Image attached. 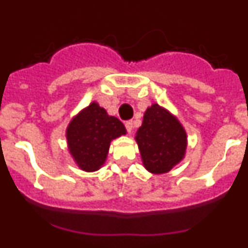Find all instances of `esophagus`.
Masks as SVG:
<instances>
[{"instance_id":"1","label":"esophagus","mask_w":248,"mask_h":248,"mask_svg":"<svg viewBox=\"0 0 248 248\" xmlns=\"http://www.w3.org/2000/svg\"><path fill=\"white\" fill-rule=\"evenodd\" d=\"M125 128L126 130H128V133H131V130H133V120H128V122H125Z\"/></svg>"}]
</instances>
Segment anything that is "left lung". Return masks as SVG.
I'll return each mask as SVG.
<instances>
[{"label": "left lung", "instance_id": "1", "mask_svg": "<svg viewBox=\"0 0 248 248\" xmlns=\"http://www.w3.org/2000/svg\"><path fill=\"white\" fill-rule=\"evenodd\" d=\"M144 168L155 175L166 174L184 160L187 134L180 120L157 103L144 113L135 134Z\"/></svg>", "mask_w": 248, "mask_h": 248}]
</instances>
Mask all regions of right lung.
<instances>
[{"instance_id":"add662e5","label":"right lung","mask_w":248,"mask_h":248,"mask_svg":"<svg viewBox=\"0 0 248 248\" xmlns=\"http://www.w3.org/2000/svg\"><path fill=\"white\" fill-rule=\"evenodd\" d=\"M126 134L118 118L109 115L95 100L71 119L65 130L68 151L77 166L87 172L105 164L110 143Z\"/></svg>"}]
</instances>
